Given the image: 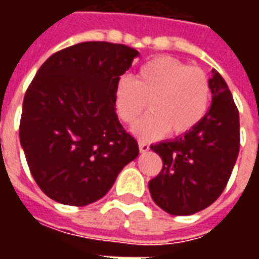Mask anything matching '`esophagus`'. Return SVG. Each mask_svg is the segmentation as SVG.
I'll list each match as a JSON object with an SVG mask.
<instances>
[{
  "mask_svg": "<svg viewBox=\"0 0 259 259\" xmlns=\"http://www.w3.org/2000/svg\"><path fill=\"white\" fill-rule=\"evenodd\" d=\"M139 148H140V152H143V154H144V152H147L148 151V150H150V146H148V144H147V143H139Z\"/></svg>",
  "mask_w": 259,
  "mask_h": 259,
  "instance_id": "obj_1",
  "label": "esophagus"
}]
</instances>
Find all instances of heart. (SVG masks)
Masks as SVG:
<instances>
[{
    "label": "heart",
    "mask_w": 259,
    "mask_h": 259,
    "mask_svg": "<svg viewBox=\"0 0 259 259\" xmlns=\"http://www.w3.org/2000/svg\"><path fill=\"white\" fill-rule=\"evenodd\" d=\"M150 112L133 126L140 140H155L166 132L189 133L206 115L211 84L200 68L170 57H158L139 69L137 77L120 76L113 91V107L124 123L132 124L146 109Z\"/></svg>",
    "instance_id": "obj_1"
}]
</instances>
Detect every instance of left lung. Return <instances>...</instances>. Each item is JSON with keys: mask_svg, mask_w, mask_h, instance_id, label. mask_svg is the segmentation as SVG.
Wrapping results in <instances>:
<instances>
[{"mask_svg": "<svg viewBox=\"0 0 259 259\" xmlns=\"http://www.w3.org/2000/svg\"><path fill=\"white\" fill-rule=\"evenodd\" d=\"M211 108L189 133L152 144L162 170L150 180L154 202L170 215H193L222 194L240 148L239 111L226 81L215 69Z\"/></svg>", "mask_w": 259, "mask_h": 259, "instance_id": "8db88e82", "label": "left lung"}]
</instances>
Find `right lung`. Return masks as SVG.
<instances>
[{"label":"right lung","mask_w":259,"mask_h":259,"mask_svg":"<svg viewBox=\"0 0 259 259\" xmlns=\"http://www.w3.org/2000/svg\"><path fill=\"white\" fill-rule=\"evenodd\" d=\"M137 57L123 44L80 42L53 54L31 80L20 144L36 183L54 201L96 202L139 155L113 107L116 81Z\"/></svg>","instance_id":"add662e5"}]
</instances>
